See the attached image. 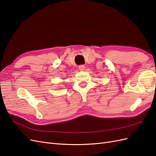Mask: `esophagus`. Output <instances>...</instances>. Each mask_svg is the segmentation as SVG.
Returning <instances> with one entry per match:
<instances>
[{"instance_id":"obj_1","label":"esophagus","mask_w":156,"mask_h":156,"mask_svg":"<svg viewBox=\"0 0 156 156\" xmlns=\"http://www.w3.org/2000/svg\"><path fill=\"white\" fill-rule=\"evenodd\" d=\"M79 69L81 71H84V69H85V66H84V65H80L79 66Z\"/></svg>"}]
</instances>
